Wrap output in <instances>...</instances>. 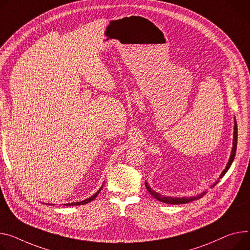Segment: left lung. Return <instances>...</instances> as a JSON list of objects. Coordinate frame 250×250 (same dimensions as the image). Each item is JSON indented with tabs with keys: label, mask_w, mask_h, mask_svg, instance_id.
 Instances as JSON below:
<instances>
[{
	"label": "left lung",
	"mask_w": 250,
	"mask_h": 250,
	"mask_svg": "<svg viewBox=\"0 0 250 250\" xmlns=\"http://www.w3.org/2000/svg\"><path fill=\"white\" fill-rule=\"evenodd\" d=\"M236 148H237V123L236 121L234 122V133H233V147H232V151H231V155H230V158H229V161L225 167V169L223 170V172L221 173L220 177L219 178H222L226 172L228 171V169L230 168V166H231L233 160H234V157H235V153H236ZM146 184V188L147 190L150 192V194L155 197L157 200L161 201V202H164V203H168V204H184V203H187V202H190L192 200H196V199H199L201 198L204 194L205 192H203V193L195 196V197H182V198H172V197H165V196H162L161 194L157 193V192H155L154 190H152L147 183Z\"/></svg>",
	"instance_id": "8db88e82"
}]
</instances>
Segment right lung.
Instances as JSON below:
<instances>
[{
  "instance_id": "obj_1",
  "label": "right lung",
  "mask_w": 250,
  "mask_h": 250,
  "mask_svg": "<svg viewBox=\"0 0 250 250\" xmlns=\"http://www.w3.org/2000/svg\"><path fill=\"white\" fill-rule=\"evenodd\" d=\"M101 189H102V187L96 192V193L93 195V196H91L90 198H88V199H85V200H83V201H81V202H74V203H68V204H65V205H69V206H71V205H83V204H86V203H88V202H91L92 200H94L95 198H96V196H97L98 194H99V192L101 191Z\"/></svg>"
}]
</instances>
